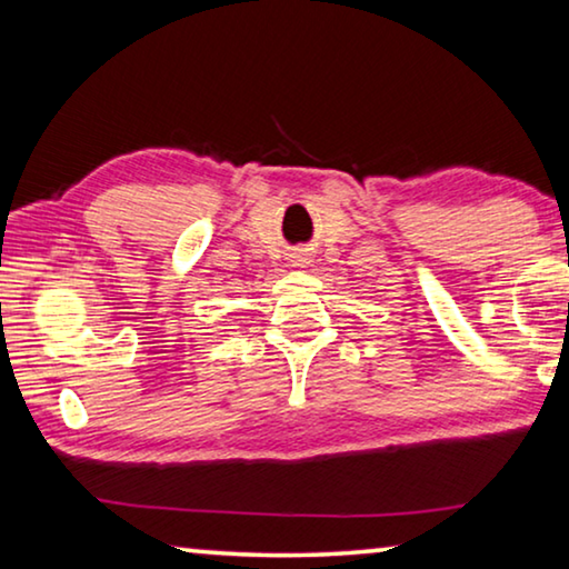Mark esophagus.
I'll use <instances>...</instances> for the list:
<instances>
[{
	"label": "esophagus",
	"mask_w": 569,
	"mask_h": 569,
	"mask_svg": "<svg viewBox=\"0 0 569 569\" xmlns=\"http://www.w3.org/2000/svg\"><path fill=\"white\" fill-rule=\"evenodd\" d=\"M291 263H293L296 268H306V266H309V263H311V258H309V256H306V252H296V256H293V260H291Z\"/></svg>",
	"instance_id": "esophagus-1"
}]
</instances>
